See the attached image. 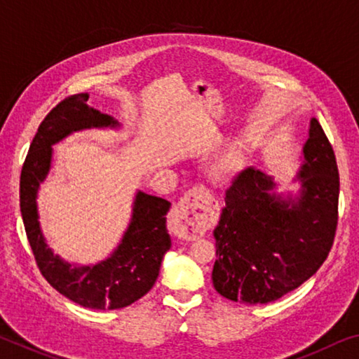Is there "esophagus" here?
Returning <instances> with one entry per match:
<instances>
[{
	"label": "esophagus",
	"instance_id": "esophagus-1",
	"mask_svg": "<svg viewBox=\"0 0 359 359\" xmlns=\"http://www.w3.org/2000/svg\"><path fill=\"white\" fill-rule=\"evenodd\" d=\"M212 215L214 209L208 199V190L204 187H193L174 208L169 228L177 238L194 241L205 233Z\"/></svg>",
	"mask_w": 359,
	"mask_h": 359
}]
</instances>
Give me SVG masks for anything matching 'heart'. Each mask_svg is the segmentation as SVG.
Instances as JSON below:
<instances>
[{
  "mask_svg": "<svg viewBox=\"0 0 359 359\" xmlns=\"http://www.w3.org/2000/svg\"><path fill=\"white\" fill-rule=\"evenodd\" d=\"M229 169H231V163L228 160L218 161L217 165L212 168V171H210L212 179H214V180L224 179V177H226V174L229 172Z\"/></svg>",
  "mask_w": 359,
  "mask_h": 359,
  "instance_id": "obj_1",
  "label": "heart"
}]
</instances>
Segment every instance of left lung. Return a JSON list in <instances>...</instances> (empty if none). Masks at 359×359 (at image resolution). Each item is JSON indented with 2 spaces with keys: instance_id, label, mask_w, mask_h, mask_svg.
<instances>
[{
  "instance_id": "1",
  "label": "left lung",
  "mask_w": 359,
  "mask_h": 359,
  "mask_svg": "<svg viewBox=\"0 0 359 359\" xmlns=\"http://www.w3.org/2000/svg\"><path fill=\"white\" fill-rule=\"evenodd\" d=\"M294 182L296 191L280 193L271 175L247 168L224 191L212 282L226 299L250 306L277 301L311 278L330 253L339 171L317 118L311 120Z\"/></svg>"
}]
</instances>
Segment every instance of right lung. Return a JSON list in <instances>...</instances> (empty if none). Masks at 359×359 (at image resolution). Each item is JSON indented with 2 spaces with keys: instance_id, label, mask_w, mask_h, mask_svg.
Here are the masks:
<instances>
[{
  "instance_id": "1",
  "label": "right lung",
  "mask_w": 359,
  "mask_h": 359,
  "mask_svg": "<svg viewBox=\"0 0 359 359\" xmlns=\"http://www.w3.org/2000/svg\"><path fill=\"white\" fill-rule=\"evenodd\" d=\"M88 93L65 98L48 112L29 145L20 175V212L36 263L46 280L79 306L114 311L130 306L154 287L171 248L166 214L171 203L137 190L131 220L118 245L96 264H72L53 253L41 229L38 193L52 168L53 145L83 130H118L112 115L87 104Z\"/></svg>"
}]
</instances>
